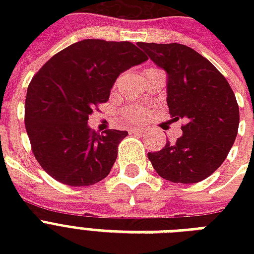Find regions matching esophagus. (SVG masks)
I'll list each match as a JSON object with an SVG mask.
<instances>
[{"label":"esophagus","instance_id":"esophagus-1","mask_svg":"<svg viewBox=\"0 0 254 254\" xmlns=\"http://www.w3.org/2000/svg\"><path fill=\"white\" fill-rule=\"evenodd\" d=\"M131 133H135V134H143V133H145V129H142V127L131 129Z\"/></svg>","mask_w":254,"mask_h":254}]
</instances>
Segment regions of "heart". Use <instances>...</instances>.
Segmentation results:
<instances>
[{"label":"heart","instance_id":"obj_1","mask_svg":"<svg viewBox=\"0 0 254 254\" xmlns=\"http://www.w3.org/2000/svg\"><path fill=\"white\" fill-rule=\"evenodd\" d=\"M127 119L130 120V121L141 123V121H143L145 117H146V111H145L142 107H134L127 111Z\"/></svg>","mask_w":254,"mask_h":254}]
</instances>
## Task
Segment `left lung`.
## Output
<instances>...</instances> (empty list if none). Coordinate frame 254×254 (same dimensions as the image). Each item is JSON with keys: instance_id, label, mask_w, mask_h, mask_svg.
<instances>
[{"instance_id": "left-lung-1", "label": "left lung", "mask_w": 254, "mask_h": 254, "mask_svg": "<svg viewBox=\"0 0 254 254\" xmlns=\"http://www.w3.org/2000/svg\"><path fill=\"white\" fill-rule=\"evenodd\" d=\"M138 47L167 73V105L183 134L162 150L149 153L154 170L173 183H197L215 173L235 143L240 123L236 96L215 65L179 43Z\"/></svg>"}]
</instances>
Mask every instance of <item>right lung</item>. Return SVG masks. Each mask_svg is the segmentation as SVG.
Returning a JSON list of instances; mask_svg holds the SVG:
<instances>
[{"instance_id": "obj_1", "label": "right lung", "mask_w": 254, "mask_h": 254, "mask_svg": "<svg viewBox=\"0 0 254 254\" xmlns=\"http://www.w3.org/2000/svg\"><path fill=\"white\" fill-rule=\"evenodd\" d=\"M130 42L84 39L54 55L30 81L25 125L35 158L55 181L80 187L103 181L127 131L97 134L88 117L107 103L119 75L146 62Z\"/></svg>"}]
</instances>
